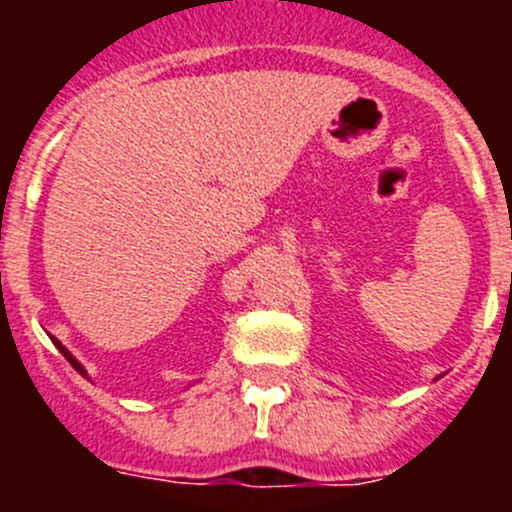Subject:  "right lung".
Segmentation results:
<instances>
[{"mask_svg": "<svg viewBox=\"0 0 512 512\" xmlns=\"http://www.w3.org/2000/svg\"><path fill=\"white\" fill-rule=\"evenodd\" d=\"M51 339H54V337H51ZM54 344H56V349H59V352L66 356V361H69V364H71V366H74V369H76V371H79V374H84V376H86L84 366H81V364H79V361H76V359H74V356H71V352H69V349H66V347H64V344H61V342H59V339H54Z\"/></svg>", "mask_w": 512, "mask_h": 512, "instance_id": "right-lung-1", "label": "right lung"}]
</instances>
